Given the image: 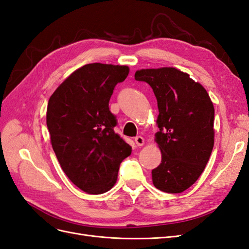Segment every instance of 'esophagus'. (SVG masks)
I'll return each mask as SVG.
<instances>
[{
    "instance_id": "esophagus-1",
    "label": "esophagus",
    "mask_w": 249,
    "mask_h": 249,
    "mask_svg": "<svg viewBox=\"0 0 249 249\" xmlns=\"http://www.w3.org/2000/svg\"><path fill=\"white\" fill-rule=\"evenodd\" d=\"M135 142H136V144L138 146H141V145H143V143H144V138L141 136H137V137H135Z\"/></svg>"
}]
</instances>
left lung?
<instances>
[{
    "label": "left lung",
    "instance_id": "obj_1",
    "mask_svg": "<svg viewBox=\"0 0 249 249\" xmlns=\"http://www.w3.org/2000/svg\"><path fill=\"white\" fill-rule=\"evenodd\" d=\"M135 80L146 82L158 102L156 142L162 153L152 170L154 186L180 193L196 182L214 146V106L207 90L175 67L141 70Z\"/></svg>",
    "mask_w": 249,
    "mask_h": 249
}]
</instances>
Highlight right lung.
<instances>
[{
	"label": "right lung",
	"mask_w": 249,
	"mask_h": 249,
	"mask_svg": "<svg viewBox=\"0 0 249 249\" xmlns=\"http://www.w3.org/2000/svg\"><path fill=\"white\" fill-rule=\"evenodd\" d=\"M125 65L90 63L74 71L49 100L47 125L57 159L71 182L89 194L109 191L132 147L114 132L109 101Z\"/></svg>",
	"instance_id": "1"
}]
</instances>
